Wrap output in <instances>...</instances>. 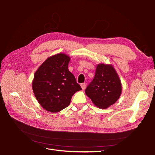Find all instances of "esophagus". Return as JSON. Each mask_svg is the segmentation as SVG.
Instances as JSON below:
<instances>
[{"instance_id":"esophagus-1","label":"esophagus","mask_w":155,"mask_h":155,"mask_svg":"<svg viewBox=\"0 0 155 155\" xmlns=\"http://www.w3.org/2000/svg\"><path fill=\"white\" fill-rule=\"evenodd\" d=\"M80 86H81V87H82V88L83 89V90H84V89H85V88H86V84H85V83L81 84Z\"/></svg>"}]
</instances>
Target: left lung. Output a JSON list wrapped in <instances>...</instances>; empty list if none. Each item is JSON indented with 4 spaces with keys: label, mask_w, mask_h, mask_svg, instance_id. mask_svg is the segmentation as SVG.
I'll return each mask as SVG.
<instances>
[{
    "label": "left lung",
    "mask_w": 155,
    "mask_h": 155,
    "mask_svg": "<svg viewBox=\"0 0 155 155\" xmlns=\"http://www.w3.org/2000/svg\"><path fill=\"white\" fill-rule=\"evenodd\" d=\"M85 92L95 106L102 109L108 108L119 99L122 84L112 64L97 65L95 77Z\"/></svg>",
    "instance_id": "left-lung-1"
}]
</instances>
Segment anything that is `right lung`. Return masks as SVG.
<instances>
[{
    "label": "right lung",
    "instance_id": "obj_1",
    "mask_svg": "<svg viewBox=\"0 0 155 155\" xmlns=\"http://www.w3.org/2000/svg\"><path fill=\"white\" fill-rule=\"evenodd\" d=\"M70 57L64 53L51 56L36 71L32 88L38 102L45 110L58 112L70 105L76 92L82 90L68 70Z\"/></svg>",
    "mask_w": 155,
    "mask_h": 155
}]
</instances>
